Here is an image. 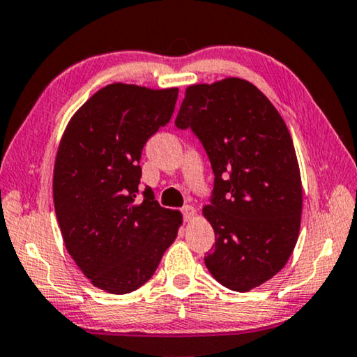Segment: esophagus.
Segmentation results:
<instances>
[{
  "instance_id": "esophagus-1",
  "label": "esophagus",
  "mask_w": 357,
  "mask_h": 357,
  "mask_svg": "<svg viewBox=\"0 0 357 357\" xmlns=\"http://www.w3.org/2000/svg\"><path fill=\"white\" fill-rule=\"evenodd\" d=\"M181 212H183V215H184V218H186V220H192V218L196 217V208H194L192 206H184L181 208Z\"/></svg>"
}]
</instances>
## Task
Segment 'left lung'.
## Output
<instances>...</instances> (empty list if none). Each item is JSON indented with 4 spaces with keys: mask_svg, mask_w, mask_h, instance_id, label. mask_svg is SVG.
Segmentation results:
<instances>
[{
    "mask_svg": "<svg viewBox=\"0 0 357 357\" xmlns=\"http://www.w3.org/2000/svg\"><path fill=\"white\" fill-rule=\"evenodd\" d=\"M174 123L196 134L215 176L202 208L215 231L207 269L248 292L286 266L301 230V169L286 122L253 83L225 78L186 88Z\"/></svg>",
    "mask_w": 357,
    "mask_h": 357,
    "instance_id": "left-lung-1",
    "label": "left lung"
}]
</instances>
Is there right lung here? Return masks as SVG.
<instances>
[{"label":"right lung","mask_w":357,"mask_h":357,"mask_svg":"<svg viewBox=\"0 0 357 357\" xmlns=\"http://www.w3.org/2000/svg\"><path fill=\"white\" fill-rule=\"evenodd\" d=\"M178 88L112 83L73 114L54 168V204L65 248L109 294H129L149 281L183 223L179 211L139 197L146 140L169 122Z\"/></svg>","instance_id":"obj_1"}]
</instances>
